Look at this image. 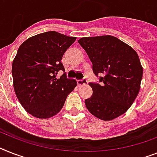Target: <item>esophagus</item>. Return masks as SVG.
I'll list each match as a JSON object with an SVG mask.
<instances>
[{
  "instance_id": "1",
  "label": "esophagus",
  "mask_w": 157,
  "mask_h": 157,
  "mask_svg": "<svg viewBox=\"0 0 157 157\" xmlns=\"http://www.w3.org/2000/svg\"><path fill=\"white\" fill-rule=\"evenodd\" d=\"M78 86H82V85H86V84H87V80L85 79V78H83V79L82 80H78Z\"/></svg>"
}]
</instances>
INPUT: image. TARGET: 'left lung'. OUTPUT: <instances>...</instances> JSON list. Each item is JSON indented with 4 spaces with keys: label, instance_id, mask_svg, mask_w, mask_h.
Listing matches in <instances>:
<instances>
[{
    "label": "left lung",
    "instance_id": "left-lung-1",
    "mask_svg": "<svg viewBox=\"0 0 157 157\" xmlns=\"http://www.w3.org/2000/svg\"><path fill=\"white\" fill-rule=\"evenodd\" d=\"M78 43L93 64V72L101 84L90 82L93 94L85 100L86 108L102 120H111L124 114L140 89L143 67L136 51L111 35L82 37Z\"/></svg>",
    "mask_w": 157,
    "mask_h": 157
}]
</instances>
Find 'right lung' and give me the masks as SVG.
<instances>
[{"instance_id":"1","label":"right lung","mask_w":157,"mask_h":157,"mask_svg":"<svg viewBox=\"0 0 157 157\" xmlns=\"http://www.w3.org/2000/svg\"><path fill=\"white\" fill-rule=\"evenodd\" d=\"M75 40L49 31L29 37L18 49L12 65L14 91L23 108L34 117L55 116L77 86L65 73L56 78L58 71H65L61 61Z\"/></svg>"}]
</instances>
